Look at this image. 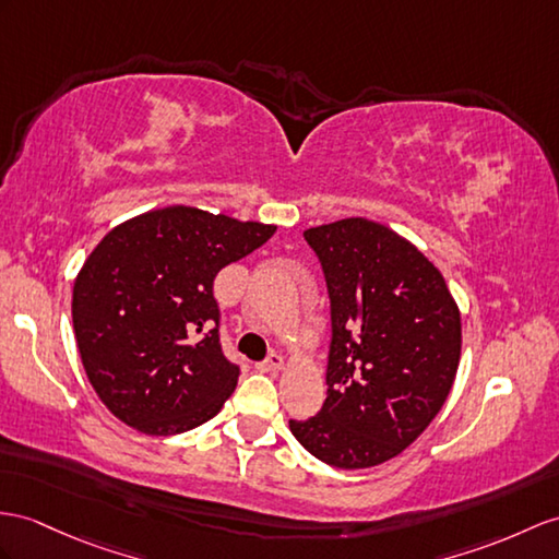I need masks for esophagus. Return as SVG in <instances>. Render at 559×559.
I'll list each match as a JSON object with an SVG mask.
<instances>
[{"label": "esophagus", "mask_w": 559, "mask_h": 559, "mask_svg": "<svg viewBox=\"0 0 559 559\" xmlns=\"http://www.w3.org/2000/svg\"><path fill=\"white\" fill-rule=\"evenodd\" d=\"M282 367H284V358L280 353H270L265 362H258V370L261 372H280Z\"/></svg>", "instance_id": "esophagus-1"}]
</instances>
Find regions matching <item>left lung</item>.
<instances>
[{"instance_id": "obj_1", "label": "left lung", "mask_w": 559, "mask_h": 559, "mask_svg": "<svg viewBox=\"0 0 559 559\" xmlns=\"http://www.w3.org/2000/svg\"><path fill=\"white\" fill-rule=\"evenodd\" d=\"M332 304L322 411L289 429L310 455L365 469L401 455L453 389L462 322L441 270L391 227L344 217L310 227Z\"/></svg>"}]
</instances>
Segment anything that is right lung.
<instances>
[{
	"instance_id": "add662e5",
	"label": "right lung",
	"mask_w": 559,
	"mask_h": 559,
	"mask_svg": "<svg viewBox=\"0 0 559 559\" xmlns=\"http://www.w3.org/2000/svg\"><path fill=\"white\" fill-rule=\"evenodd\" d=\"M275 229L166 206L116 225L94 247L73 284V332L111 415L148 437H173L221 413L239 367L223 356L213 280Z\"/></svg>"
}]
</instances>
